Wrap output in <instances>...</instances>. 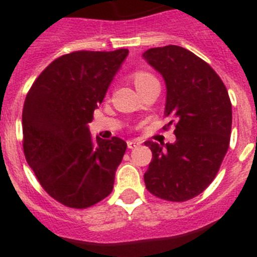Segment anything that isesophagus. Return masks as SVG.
<instances>
[{"mask_svg":"<svg viewBox=\"0 0 257 257\" xmlns=\"http://www.w3.org/2000/svg\"><path fill=\"white\" fill-rule=\"evenodd\" d=\"M139 145H140V142H136V140H128V142H127V147H128L130 149L136 148V147H139Z\"/></svg>","mask_w":257,"mask_h":257,"instance_id":"esophagus-1","label":"esophagus"}]
</instances>
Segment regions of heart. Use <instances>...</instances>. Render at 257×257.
I'll list each match as a JSON object with an SVG mask.
<instances>
[{
	"mask_svg": "<svg viewBox=\"0 0 257 257\" xmlns=\"http://www.w3.org/2000/svg\"><path fill=\"white\" fill-rule=\"evenodd\" d=\"M133 81L135 83L136 88L140 91H143L147 86H149L151 83L157 82L158 79L156 78L154 74H152L148 70H136L133 73Z\"/></svg>",
	"mask_w": 257,
	"mask_h": 257,
	"instance_id": "heart-1",
	"label": "heart"
}]
</instances>
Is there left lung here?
I'll return each instance as SVG.
<instances>
[{"mask_svg": "<svg viewBox=\"0 0 257 257\" xmlns=\"http://www.w3.org/2000/svg\"><path fill=\"white\" fill-rule=\"evenodd\" d=\"M163 76L167 87L165 117L174 123L176 142L144 144L152 162L145 187L165 201L185 202L212 183L230 143L231 103L228 90L205 60L175 45L143 54Z\"/></svg>", "mask_w": 257, "mask_h": 257, "instance_id": "1", "label": "left lung"}]
</instances>
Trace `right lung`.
<instances>
[{"instance_id":"1","label":"right lung","mask_w":257,"mask_h":257,"mask_svg":"<svg viewBox=\"0 0 257 257\" xmlns=\"http://www.w3.org/2000/svg\"><path fill=\"white\" fill-rule=\"evenodd\" d=\"M128 50L74 51L37 77L23 108V151L41 187L70 208H87L113 190L126 152L119 138H92L87 128Z\"/></svg>"}]
</instances>
